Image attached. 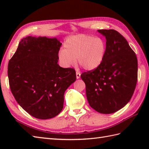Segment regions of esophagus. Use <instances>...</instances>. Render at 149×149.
I'll return each mask as SVG.
<instances>
[{
    "instance_id": "1",
    "label": "esophagus",
    "mask_w": 149,
    "mask_h": 149,
    "mask_svg": "<svg viewBox=\"0 0 149 149\" xmlns=\"http://www.w3.org/2000/svg\"><path fill=\"white\" fill-rule=\"evenodd\" d=\"M81 77V73L79 71H76V78L79 79Z\"/></svg>"
}]
</instances>
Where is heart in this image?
<instances>
[{"label":"heart","instance_id":"obj_1","mask_svg":"<svg viewBox=\"0 0 149 149\" xmlns=\"http://www.w3.org/2000/svg\"><path fill=\"white\" fill-rule=\"evenodd\" d=\"M106 53V43L99 37L79 34L68 38L58 58L65 67L75 63L87 70H93L101 65Z\"/></svg>","mask_w":149,"mask_h":149}]
</instances>
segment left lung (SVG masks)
Masks as SVG:
<instances>
[{
  "mask_svg": "<svg viewBox=\"0 0 149 149\" xmlns=\"http://www.w3.org/2000/svg\"><path fill=\"white\" fill-rule=\"evenodd\" d=\"M106 37V53L96 69L83 72L90 106L97 112L111 114L131 100L138 80V60L127 41L114 29H100Z\"/></svg>",
  "mask_w": 149,
  "mask_h": 149,
  "instance_id": "8db88e82",
  "label": "left lung"
}]
</instances>
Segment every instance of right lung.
<instances>
[{"instance_id":"add662e5","label":"right lung","mask_w":149,"mask_h":149,"mask_svg":"<svg viewBox=\"0 0 149 149\" xmlns=\"http://www.w3.org/2000/svg\"><path fill=\"white\" fill-rule=\"evenodd\" d=\"M62 43L54 38L27 36L9 60V87L18 104L36 118H53L61 111L66 90L76 80L74 68L58 64Z\"/></svg>"}]
</instances>
